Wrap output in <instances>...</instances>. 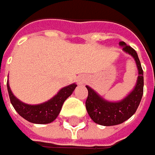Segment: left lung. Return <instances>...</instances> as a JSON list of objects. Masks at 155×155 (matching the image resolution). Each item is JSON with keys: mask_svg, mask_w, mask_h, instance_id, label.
Listing matches in <instances>:
<instances>
[{"mask_svg": "<svg viewBox=\"0 0 155 155\" xmlns=\"http://www.w3.org/2000/svg\"><path fill=\"white\" fill-rule=\"evenodd\" d=\"M123 49L130 54L135 60L138 68V78L134 89L120 102H108L98 96L92 88L87 86L88 96L86 100V108L91 119L101 125L110 126L122 124L133 116L143 94V71L136 51L126 45L124 41L120 42Z\"/></svg>", "mask_w": 155, "mask_h": 155, "instance_id": "1", "label": "left lung"}]
</instances>
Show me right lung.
<instances>
[{
  "instance_id": "1",
  "label": "right lung",
  "mask_w": 155,
  "mask_h": 155,
  "mask_svg": "<svg viewBox=\"0 0 155 155\" xmlns=\"http://www.w3.org/2000/svg\"><path fill=\"white\" fill-rule=\"evenodd\" d=\"M77 85L72 84L63 87L53 98L37 106H31L21 102L11 91L9 82H7L10 100L14 109L21 116L33 124H48L53 122L60 112L65 100L73 93Z\"/></svg>"
}]
</instances>
